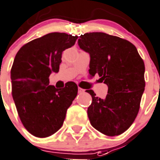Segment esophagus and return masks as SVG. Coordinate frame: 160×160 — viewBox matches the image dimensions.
<instances>
[{
  "mask_svg": "<svg viewBox=\"0 0 160 160\" xmlns=\"http://www.w3.org/2000/svg\"><path fill=\"white\" fill-rule=\"evenodd\" d=\"M82 92H84L83 89H82V88H78V93H82Z\"/></svg>",
  "mask_w": 160,
  "mask_h": 160,
  "instance_id": "34e87169",
  "label": "esophagus"
}]
</instances>
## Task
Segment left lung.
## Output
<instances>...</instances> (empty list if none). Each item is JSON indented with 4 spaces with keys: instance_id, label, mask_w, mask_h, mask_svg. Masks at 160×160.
Instances as JSON below:
<instances>
[{
    "instance_id": "left-lung-1",
    "label": "left lung",
    "mask_w": 160,
    "mask_h": 160,
    "mask_svg": "<svg viewBox=\"0 0 160 160\" xmlns=\"http://www.w3.org/2000/svg\"><path fill=\"white\" fill-rule=\"evenodd\" d=\"M79 47L91 57L89 74L98 73L108 86L105 99L87 90L92 102L88 109L91 125L108 136L124 133L136 118L145 90V63L135 46L102 32L82 34Z\"/></svg>"
}]
</instances>
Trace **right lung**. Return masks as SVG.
Masks as SVG:
<instances>
[{"instance_id":"add662e5","label":"right lung","mask_w":160,"mask_h":160,"mask_svg":"<svg viewBox=\"0 0 160 160\" xmlns=\"http://www.w3.org/2000/svg\"><path fill=\"white\" fill-rule=\"evenodd\" d=\"M78 37L50 33L23 45L11 70V94L23 126L39 138L50 136L63 124L68 108L78 94L68 82L62 89L48 85L52 72H58L62 52Z\"/></svg>"}]
</instances>
